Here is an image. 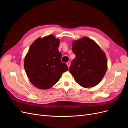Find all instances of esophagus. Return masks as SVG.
I'll return each instance as SVG.
<instances>
[{
  "label": "esophagus",
  "mask_w": 128,
  "mask_h": 128,
  "mask_svg": "<svg viewBox=\"0 0 128 128\" xmlns=\"http://www.w3.org/2000/svg\"><path fill=\"white\" fill-rule=\"evenodd\" d=\"M66 64H67V65L68 67L69 68V66H70V62H67Z\"/></svg>",
  "instance_id": "1"
}]
</instances>
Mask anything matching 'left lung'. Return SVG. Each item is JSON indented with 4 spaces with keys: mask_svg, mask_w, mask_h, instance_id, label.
Instances as JSON below:
<instances>
[{
    "mask_svg": "<svg viewBox=\"0 0 128 128\" xmlns=\"http://www.w3.org/2000/svg\"><path fill=\"white\" fill-rule=\"evenodd\" d=\"M72 46L76 58L69 72L81 86L88 88L96 86L107 69L105 53L94 40L86 36L74 40Z\"/></svg>",
    "mask_w": 128,
    "mask_h": 128,
    "instance_id": "8db88e82",
    "label": "left lung"
}]
</instances>
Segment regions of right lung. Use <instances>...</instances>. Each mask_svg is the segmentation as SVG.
Segmentation results:
<instances>
[{
  "label": "right lung",
  "mask_w": 128,
  "mask_h": 128,
  "mask_svg": "<svg viewBox=\"0 0 128 128\" xmlns=\"http://www.w3.org/2000/svg\"><path fill=\"white\" fill-rule=\"evenodd\" d=\"M60 40L53 34L39 37L30 45L24 67L30 82L38 88L46 90L56 83L64 72L68 70L61 62Z\"/></svg>",
  "instance_id": "add662e5"
}]
</instances>
